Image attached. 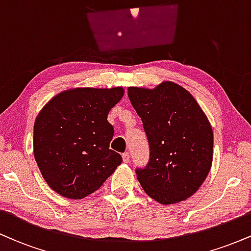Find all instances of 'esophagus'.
<instances>
[{"mask_svg":"<svg viewBox=\"0 0 251 251\" xmlns=\"http://www.w3.org/2000/svg\"><path fill=\"white\" fill-rule=\"evenodd\" d=\"M123 160H124V163H128L129 162V153H128V152H125V153H123Z\"/></svg>","mask_w":251,"mask_h":251,"instance_id":"1","label":"esophagus"}]
</instances>
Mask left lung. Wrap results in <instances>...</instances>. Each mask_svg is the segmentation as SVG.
I'll list each match as a JSON object with an SVG mask.
<instances>
[{
    "instance_id": "1",
    "label": "left lung",
    "mask_w": 251,
    "mask_h": 251,
    "mask_svg": "<svg viewBox=\"0 0 251 251\" xmlns=\"http://www.w3.org/2000/svg\"><path fill=\"white\" fill-rule=\"evenodd\" d=\"M150 144V162L138 169L144 191L163 205L188 200L208 177L214 133L208 117L189 91L172 81L154 88L128 87Z\"/></svg>"
}]
</instances>
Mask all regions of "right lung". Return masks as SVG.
<instances>
[{"label": "right lung", "instance_id": "right-lung-1", "mask_svg": "<svg viewBox=\"0 0 251 251\" xmlns=\"http://www.w3.org/2000/svg\"><path fill=\"white\" fill-rule=\"evenodd\" d=\"M123 87H76L56 94L34 124V157L43 179L56 194L81 200L93 194L123 162L109 149L113 126L107 114Z\"/></svg>", "mask_w": 251, "mask_h": 251}]
</instances>
